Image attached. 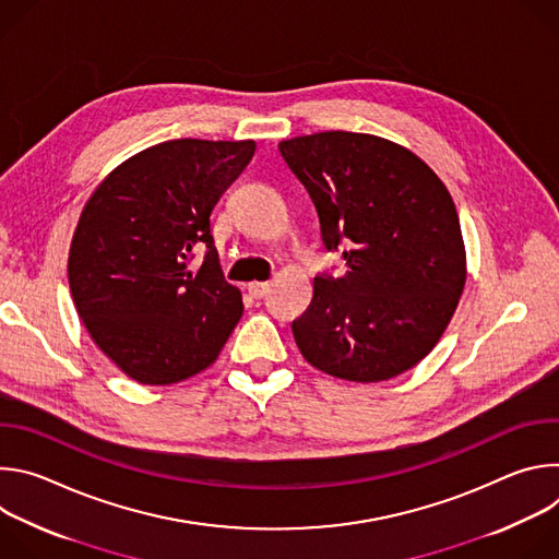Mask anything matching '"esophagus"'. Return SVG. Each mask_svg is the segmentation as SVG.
<instances>
[{
  "instance_id": "1",
  "label": "esophagus",
  "mask_w": 559,
  "mask_h": 559,
  "mask_svg": "<svg viewBox=\"0 0 559 559\" xmlns=\"http://www.w3.org/2000/svg\"><path fill=\"white\" fill-rule=\"evenodd\" d=\"M248 292H250V296H254V298H263V296L270 292V283L252 281V283H248Z\"/></svg>"
}]
</instances>
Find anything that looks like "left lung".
I'll return each instance as SVG.
<instances>
[{"instance_id":"obj_1","label":"left lung","mask_w":559,"mask_h":559,"mask_svg":"<svg viewBox=\"0 0 559 559\" xmlns=\"http://www.w3.org/2000/svg\"><path fill=\"white\" fill-rule=\"evenodd\" d=\"M307 190L328 250L347 272L316 276L292 323L302 358L328 376L382 382L416 367L442 338L466 283L455 203L409 147L330 130L278 143Z\"/></svg>"}]
</instances>
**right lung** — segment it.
Returning <instances> with one entry per match:
<instances>
[{
  "label": "right lung",
  "instance_id": "obj_1",
  "mask_svg": "<svg viewBox=\"0 0 559 559\" xmlns=\"http://www.w3.org/2000/svg\"><path fill=\"white\" fill-rule=\"evenodd\" d=\"M257 143L173 139L119 164L76 221L68 283L95 345L141 384H175L207 369L243 316L210 234L221 194ZM209 248L194 275V245Z\"/></svg>",
  "mask_w": 559,
  "mask_h": 559
}]
</instances>
